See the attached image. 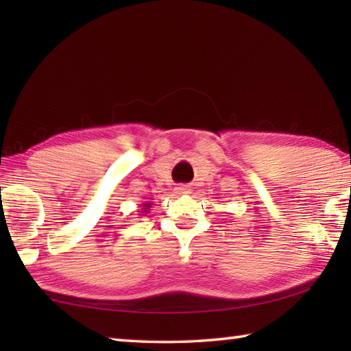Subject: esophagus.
Instances as JSON below:
<instances>
[{"mask_svg": "<svg viewBox=\"0 0 351 351\" xmlns=\"http://www.w3.org/2000/svg\"><path fill=\"white\" fill-rule=\"evenodd\" d=\"M176 192L180 195H189L192 192V189H190V186H187V184H181V186L176 187Z\"/></svg>", "mask_w": 351, "mask_h": 351, "instance_id": "34e87169", "label": "esophagus"}]
</instances>
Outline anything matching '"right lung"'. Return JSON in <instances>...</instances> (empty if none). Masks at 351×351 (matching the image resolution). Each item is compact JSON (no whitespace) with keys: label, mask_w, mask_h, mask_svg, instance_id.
Returning a JSON list of instances; mask_svg holds the SVG:
<instances>
[{"label":"right lung","mask_w":351,"mask_h":351,"mask_svg":"<svg viewBox=\"0 0 351 351\" xmlns=\"http://www.w3.org/2000/svg\"><path fill=\"white\" fill-rule=\"evenodd\" d=\"M152 207V203L150 201H147V203H144L142 204V209H141V213H147L148 212V209H150Z\"/></svg>","instance_id":"right-lung-1"}]
</instances>
